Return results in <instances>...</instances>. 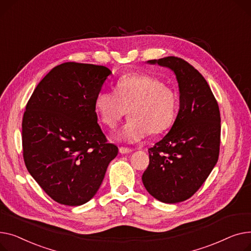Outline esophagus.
Returning <instances> with one entry per match:
<instances>
[{"instance_id": "1", "label": "esophagus", "mask_w": 251, "mask_h": 251, "mask_svg": "<svg viewBox=\"0 0 251 251\" xmlns=\"http://www.w3.org/2000/svg\"><path fill=\"white\" fill-rule=\"evenodd\" d=\"M131 152H132V149L126 148V147H121V148H120V153L121 154H128V153H131Z\"/></svg>"}]
</instances>
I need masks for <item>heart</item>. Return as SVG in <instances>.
<instances>
[{
  "label": "heart",
  "mask_w": 251,
  "mask_h": 251,
  "mask_svg": "<svg viewBox=\"0 0 251 251\" xmlns=\"http://www.w3.org/2000/svg\"><path fill=\"white\" fill-rule=\"evenodd\" d=\"M178 95L158 78L146 74H126L117 80L115 92L100 91L94 107L101 122L114 127L124 116L130 115L117 132L120 140L136 143L151 131L168 129L178 111Z\"/></svg>",
  "instance_id": "1"
}]
</instances>
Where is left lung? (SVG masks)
<instances>
[{
    "label": "left lung",
    "mask_w": 251,
    "mask_h": 251,
    "mask_svg": "<svg viewBox=\"0 0 251 251\" xmlns=\"http://www.w3.org/2000/svg\"><path fill=\"white\" fill-rule=\"evenodd\" d=\"M169 68L179 87V111L168 134L149 151L142 180L156 200L175 203L193 197L215 167L220 150L221 117L211 88L180 57L148 61Z\"/></svg>",
    "instance_id": "obj_1"
}]
</instances>
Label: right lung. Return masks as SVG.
Instances as JSON below:
<instances>
[{
	"mask_svg": "<svg viewBox=\"0 0 251 251\" xmlns=\"http://www.w3.org/2000/svg\"><path fill=\"white\" fill-rule=\"evenodd\" d=\"M111 71L64 63L36 86L22 121L28 172L53 201L81 205L97 193L119 148L107 142L94 107Z\"/></svg>",
	"mask_w": 251,
	"mask_h": 251,
	"instance_id": "right-lung-1",
	"label": "right lung"
}]
</instances>
